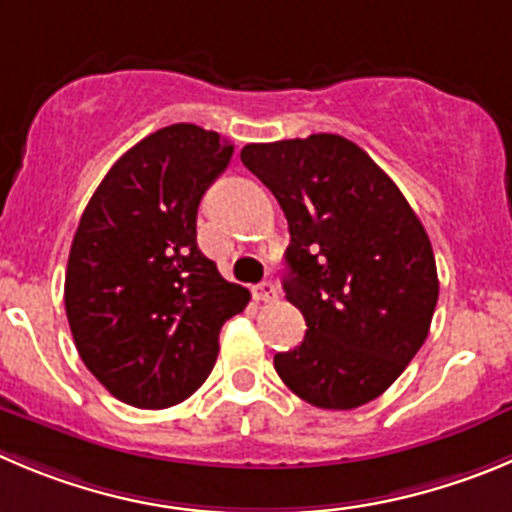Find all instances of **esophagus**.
Returning <instances> with one entry per match:
<instances>
[{"instance_id": "1", "label": "esophagus", "mask_w": 512, "mask_h": 512, "mask_svg": "<svg viewBox=\"0 0 512 512\" xmlns=\"http://www.w3.org/2000/svg\"><path fill=\"white\" fill-rule=\"evenodd\" d=\"M252 295H255V300H260V303H272V300L278 298V285L272 283V280H265V283L255 285Z\"/></svg>"}]
</instances>
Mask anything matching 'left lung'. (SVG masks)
Masks as SVG:
<instances>
[{
  "label": "left lung",
  "mask_w": 512,
  "mask_h": 512,
  "mask_svg": "<svg viewBox=\"0 0 512 512\" xmlns=\"http://www.w3.org/2000/svg\"><path fill=\"white\" fill-rule=\"evenodd\" d=\"M240 159L288 219L283 290L308 326L300 346L275 353V371L313 407L369 404L427 341L439 280L422 222L336 133L247 143Z\"/></svg>",
  "instance_id": "8db88e82"
}]
</instances>
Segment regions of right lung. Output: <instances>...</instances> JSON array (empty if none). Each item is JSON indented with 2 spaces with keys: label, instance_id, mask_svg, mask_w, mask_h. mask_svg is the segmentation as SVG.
Returning a JSON list of instances; mask_svg holds the SVG:
<instances>
[{
  "label": "right lung",
  "instance_id": "add662e5",
  "mask_svg": "<svg viewBox=\"0 0 512 512\" xmlns=\"http://www.w3.org/2000/svg\"><path fill=\"white\" fill-rule=\"evenodd\" d=\"M234 146L194 123L138 141L105 174L73 237L65 310L75 348L116 399L164 409L212 374L219 331L250 293L197 247V209Z\"/></svg>",
  "mask_w": 512,
  "mask_h": 512
}]
</instances>
